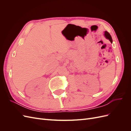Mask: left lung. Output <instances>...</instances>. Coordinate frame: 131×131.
I'll return each mask as SVG.
<instances>
[{
	"label": "left lung",
	"mask_w": 131,
	"mask_h": 131,
	"mask_svg": "<svg viewBox=\"0 0 131 131\" xmlns=\"http://www.w3.org/2000/svg\"><path fill=\"white\" fill-rule=\"evenodd\" d=\"M104 36H105L106 39H108V40L111 42V43H113L112 38V37H111V35H110V34L107 31H104Z\"/></svg>",
	"instance_id": "1"
}]
</instances>
